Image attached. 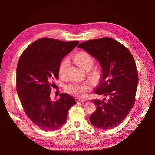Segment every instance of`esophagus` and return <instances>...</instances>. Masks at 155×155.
Wrapping results in <instances>:
<instances>
[{
    "label": "esophagus",
    "mask_w": 155,
    "mask_h": 155,
    "mask_svg": "<svg viewBox=\"0 0 155 155\" xmlns=\"http://www.w3.org/2000/svg\"><path fill=\"white\" fill-rule=\"evenodd\" d=\"M76 100L77 102H80V101H85V99H82V98H79V97H76Z\"/></svg>",
    "instance_id": "obj_1"
}]
</instances>
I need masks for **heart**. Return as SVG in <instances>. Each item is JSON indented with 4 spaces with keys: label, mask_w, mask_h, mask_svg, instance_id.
I'll return each instance as SVG.
<instances>
[{
    "label": "heart",
    "mask_w": 155,
    "mask_h": 155,
    "mask_svg": "<svg viewBox=\"0 0 155 155\" xmlns=\"http://www.w3.org/2000/svg\"><path fill=\"white\" fill-rule=\"evenodd\" d=\"M74 61L78 64V66L84 70H90L94 63L92 56L85 51H81L77 54L74 56ZM69 60L66 58L61 61L58 68V73L60 76H64L66 70L68 67ZM89 76L93 80L98 81L101 78V72L98 69H94L89 74ZM66 91L67 92L74 96L79 97H83L85 96L87 91L90 90L91 84L87 82H74L67 85Z\"/></svg>",
    "instance_id": "1"
}]
</instances>
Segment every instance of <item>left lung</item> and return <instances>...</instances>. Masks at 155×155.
Returning a JSON list of instances; mask_svg holds the SVG:
<instances>
[{"label": "left lung", "mask_w": 155, "mask_h": 155, "mask_svg": "<svg viewBox=\"0 0 155 155\" xmlns=\"http://www.w3.org/2000/svg\"><path fill=\"white\" fill-rule=\"evenodd\" d=\"M78 47L99 62L101 74L94 93L107 97L93 100L96 109L89 120L100 129L114 128L122 122L134 104L138 74L133 55L110 37L87 41Z\"/></svg>", "instance_id": "1"}]
</instances>
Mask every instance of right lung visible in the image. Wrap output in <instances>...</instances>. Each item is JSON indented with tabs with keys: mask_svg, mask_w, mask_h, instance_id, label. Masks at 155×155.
I'll list each match as a JSON object with an SVG mask.
<instances>
[{
	"mask_svg": "<svg viewBox=\"0 0 155 155\" xmlns=\"http://www.w3.org/2000/svg\"><path fill=\"white\" fill-rule=\"evenodd\" d=\"M79 41L63 42L42 38L28 46L17 67V92L28 117L45 131L55 130L67 120L68 110L76 104L74 97L60 94L52 101L50 94L54 81L59 78L62 59Z\"/></svg>",
	"mask_w": 155,
	"mask_h": 155,
	"instance_id": "1",
	"label": "right lung"
}]
</instances>
